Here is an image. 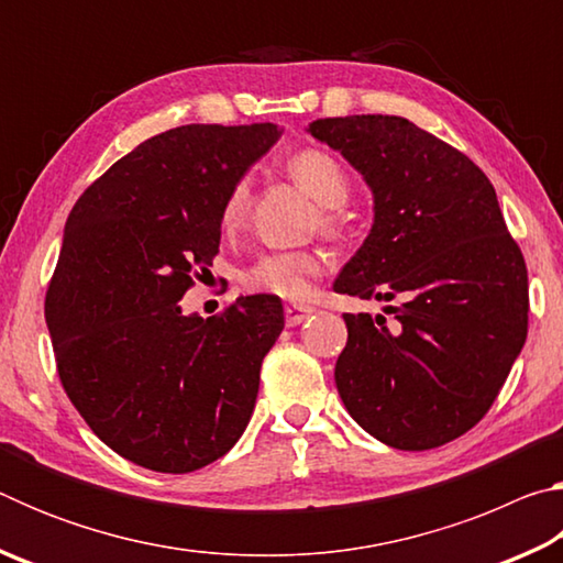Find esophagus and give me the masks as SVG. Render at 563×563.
I'll use <instances>...</instances> for the list:
<instances>
[{"label":"esophagus","mask_w":563,"mask_h":563,"mask_svg":"<svg viewBox=\"0 0 563 563\" xmlns=\"http://www.w3.org/2000/svg\"><path fill=\"white\" fill-rule=\"evenodd\" d=\"M310 316H312L310 305H285V325L288 328L300 325V322Z\"/></svg>","instance_id":"34e87169"}]
</instances>
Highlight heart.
Here are the masks:
<instances>
[{
    "mask_svg": "<svg viewBox=\"0 0 563 563\" xmlns=\"http://www.w3.org/2000/svg\"><path fill=\"white\" fill-rule=\"evenodd\" d=\"M288 174L305 194L316 198L322 206V231L338 233L340 216L335 208L345 203L350 196V180L338 161L325 154V151L305 148L288 158ZM247 198H251V186H247V180H238V184L228 190L221 211L223 228H235L243 221V216L247 211ZM320 273L322 258L312 251L268 253L253 265H247L241 273V283L243 288L251 292L278 295V298L285 300H300L308 295L310 280Z\"/></svg>",
    "mask_w": 563,
    "mask_h": 563,
    "instance_id": "1",
    "label": "heart"
}]
</instances>
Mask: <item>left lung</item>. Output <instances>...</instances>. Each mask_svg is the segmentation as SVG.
Returning a JSON list of instances; mask_svg holds the SVG:
<instances>
[{
	"label": "left lung",
	"mask_w": 563,
	"mask_h": 563,
	"mask_svg": "<svg viewBox=\"0 0 563 563\" xmlns=\"http://www.w3.org/2000/svg\"><path fill=\"white\" fill-rule=\"evenodd\" d=\"M373 190L375 221L335 292L395 300L345 312L335 385L350 417L405 452L434 450L489 412L529 325V280L494 186L462 151L402 117L312 121Z\"/></svg>",
	"instance_id": "obj_1"
}]
</instances>
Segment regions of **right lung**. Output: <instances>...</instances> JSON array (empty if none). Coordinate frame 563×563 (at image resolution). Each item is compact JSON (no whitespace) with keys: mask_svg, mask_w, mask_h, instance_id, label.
<instances>
[{"mask_svg":"<svg viewBox=\"0 0 563 563\" xmlns=\"http://www.w3.org/2000/svg\"><path fill=\"white\" fill-rule=\"evenodd\" d=\"M280 139L275 123H188L119 158L71 208L46 290L56 369L103 444L186 474L241 440L283 332L275 295L216 318L178 300L221 245L228 190Z\"/></svg>","mask_w":563,"mask_h":563,"instance_id":"add662e5","label":"right lung"}]
</instances>
